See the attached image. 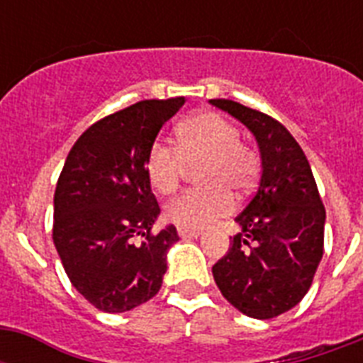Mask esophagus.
<instances>
[{
  "mask_svg": "<svg viewBox=\"0 0 363 363\" xmlns=\"http://www.w3.org/2000/svg\"><path fill=\"white\" fill-rule=\"evenodd\" d=\"M179 235L182 239H192V238H199L201 232L199 230H186V228H179Z\"/></svg>",
  "mask_w": 363,
  "mask_h": 363,
  "instance_id": "esophagus-1",
  "label": "esophagus"
}]
</instances>
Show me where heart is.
<instances>
[{
    "label": "heart",
    "instance_id": "obj_1",
    "mask_svg": "<svg viewBox=\"0 0 363 363\" xmlns=\"http://www.w3.org/2000/svg\"><path fill=\"white\" fill-rule=\"evenodd\" d=\"M177 148L154 141L145 156L148 182L160 194L175 192L188 167H196L199 188L186 190L165 205L175 226L201 230L233 211V196L252 192L262 171L258 150L239 141V130L216 113H199L175 128Z\"/></svg>",
    "mask_w": 363,
    "mask_h": 363
}]
</instances>
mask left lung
Here are the masks:
<instances>
[{"label":"left lung","mask_w":363,"mask_h":363,"mask_svg":"<svg viewBox=\"0 0 363 363\" xmlns=\"http://www.w3.org/2000/svg\"><path fill=\"white\" fill-rule=\"evenodd\" d=\"M252 131L262 154V181L235 218L241 233L213 265L222 296L252 318H275L303 299L324 254V222L315 177L298 141L273 116L211 99Z\"/></svg>","instance_id":"obj_1"}]
</instances>
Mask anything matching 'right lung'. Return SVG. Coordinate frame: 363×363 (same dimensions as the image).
<instances>
[{"instance_id": "obj_1", "label": "right lung", "mask_w": 363, "mask_h": 363, "mask_svg": "<svg viewBox=\"0 0 363 363\" xmlns=\"http://www.w3.org/2000/svg\"><path fill=\"white\" fill-rule=\"evenodd\" d=\"M184 98L145 99L94 122L67 154L54 192L52 241L71 284L104 313L154 298L175 226L154 233L160 205L145 156Z\"/></svg>"}]
</instances>
